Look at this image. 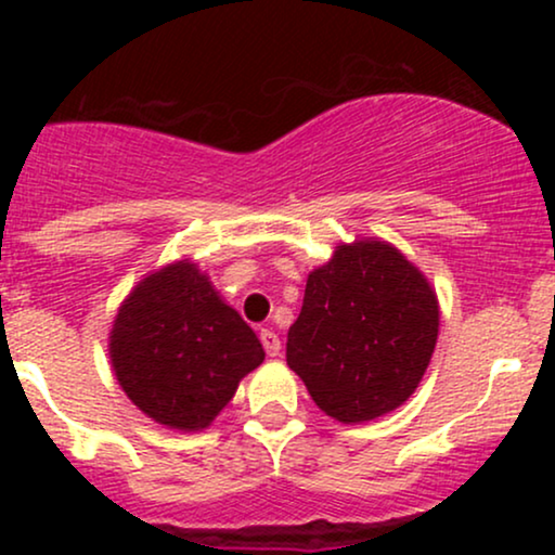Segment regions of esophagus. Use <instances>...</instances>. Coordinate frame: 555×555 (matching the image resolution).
Masks as SVG:
<instances>
[{
    "mask_svg": "<svg viewBox=\"0 0 555 555\" xmlns=\"http://www.w3.org/2000/svg\"><path fill=\"white\" fill-rule=\"evenodd\" d=\"M260 344H263V349L269 358H276V354L282 352V341H279V336L273 334L271 328H260Z\"/></svg>",
    "mask_w": 555,
    "mask_h": 555,
    "instance_id": "34e87169",
    "label": "esophagus"
}]
</instances>
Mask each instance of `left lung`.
I'll list each match as a JSON object with an SVG mask.
<instances>
[{
	"label": "left lung",
	"instance_id": "obj_1",
	"mask_svg": "<svg viewBox=\"0 0 555 555\" xmlns=\"http://www.w3.org/2000/svg\"><path fill=\"white\" fill-rule=\"evenodd\" d=\"M438 339V299L393 245L358 240L310 271L286 365L339 423H365L415 393Z\"/></svg>",
	"mask_w": 555,
	"mask_h": 555
}]
</instances>
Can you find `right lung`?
Here are the masks:
<instances>
[{"instance_id": "add662e5", "label": "right lung", "mask_w": 555, "mask_h": 555, "mask_svg": "<svg viewBox=\"0 0 555 555\" xmlns=\"http://www.w3.org/2000/svg\"><path fill=\"white\" fill-rule=\"evenodd\" d=\"M109 354L132 404L177 430L208 428L266 358L256 331L190 260L149 273L130 292Z\"/></svg>"}]
</instances>
